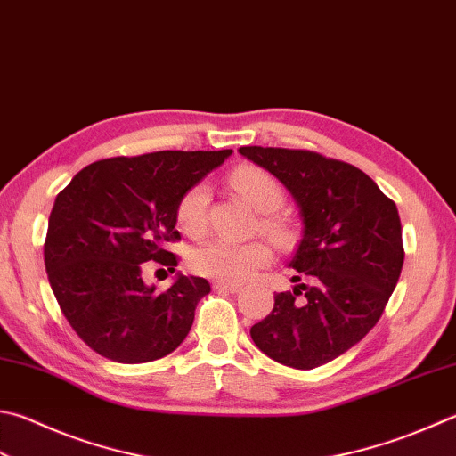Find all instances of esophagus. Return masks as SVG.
Returning a JSON list of instances; mask_svg holds the SVG:
<instances>
[{"instance_id":"esophagus-1","label":"esophagus","mask_w":456,"mask_h":456,"mask_svg":"<svg viewBox=\"0 0 456 456\" xmlns=\"http://www.w3.org/2000/svg\"><path fill=\"white\" fill-rule=\"evenodd\" d=\"M212 288L218 289V291H228V294H236V291L242 289L240 283H228V281H214Z\"/></svg>"}]
</instances>
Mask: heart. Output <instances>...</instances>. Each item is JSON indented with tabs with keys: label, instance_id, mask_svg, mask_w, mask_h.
<instances>
[{
	"label": "heart",
	"instance_id": "heart-1",
	"mask_svg": "<svg viewBox=\"0 0 456 456\" xmlns=\"http://www.w3.org/2000/svg\"><path fill=\"white\" fill-rule=\"evenodd\" d=\"M230 184L242 199L254 206L257 212H273L283 202V188L278 178L260 167H240L230 175ZM210 191L206 184H196L178 204V224L186 234L199 236L206 228V208H208ZM264 230L273 238H286L288 226L280 216L268 214L262 220ZM272 260L270 246L256 240L248 244H234L226 240H208L194 248L191 256L192 268L206 278L238 283L252 278L257 270Z\"/></svg>",
	"mask_w": 456,
	"mask_h": 456
}]
</instances>
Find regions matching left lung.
Masks as SVG:
<instances>
[{"label":"left lung","mask_w":456,"mask_h":456,"mask_svg":"<svg viewBox=\"0 0 456 456\" xmlns=\"http://www.w3.org/2000/svg\"><path fill=\"white\" fill-rule=\"evenodd\" d=\"M238 152L288 188L304 224L289 268L299 272L291 281L305 283L273 296L272 314L252 325V339L281 365L330 363L371 331L397 286L405 260L397 206L347 162L312 151Z\"/></svg>","instance_id":"1"}]
</instances>
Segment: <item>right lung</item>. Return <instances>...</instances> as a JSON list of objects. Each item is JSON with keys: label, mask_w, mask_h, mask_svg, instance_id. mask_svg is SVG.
Masks as SVG:
<instances>
[{"label": "right lung", "mask_w": 456, "mask_h": 456, "mask_svg": "<svg viewBox=\"0 0 456 456\" xmlns=\"http://www.w3.org/2000/svg\"><path fill=\"white\" fill-rule=\"evenodd\" d=\"M232 154L159 151L97 160L59 192L49 216L45 270L77 335L117 363L160 359L186 339L204 278L176 273L167 291L142 281V264L175 272L178 204Z\"/></svg>", "instance_id": "obj_1"}]
</instances>
